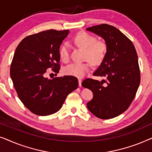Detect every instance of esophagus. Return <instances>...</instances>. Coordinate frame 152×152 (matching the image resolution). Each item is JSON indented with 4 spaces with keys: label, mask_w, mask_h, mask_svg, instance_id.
Wrapping results in <instances>:
<instances>
[{
    "label": "esophagus",
    "mask_w": 152,
    "mask_h": 152,
    "mask_svg": "<svg viewBox=\"0 0 152 152\" xmlns=\"http://www.w3.org/2000/svg\"><path fill=\"white\" fill-rule=\"evenodd\" d=\"M78 82H79V86H80L81 87V86H82V79H79Z\"/></svg>",
    "instance_id": "esophagus-1"
}]
</instances>
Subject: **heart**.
I'll return each instance as SVG.
<instances>
[{
  "label": "heart",
  "instance_id": "b5f03b06",
  "mask_svg": "<svg viewBox=\"0 0 152 152\" xmlns=\"http://www.w3.org/2000/svg\"><path fill=\"white\" fill-rule=\"evenodd\" d=\"M74 42L77 45L84 49V58L90 61L75 62L64 68V73L68 75L83 77L91 68V62L94 65H99L104 60L108 51L107 43L104 41H97L96 37L90 33L80 32L74 37ZM59 56L62 61L67 62L70 59V46L65 42L61 45Z\"/></svg>",
  "mask_w": 152,
  "mask_h": 152
}]
</instances>
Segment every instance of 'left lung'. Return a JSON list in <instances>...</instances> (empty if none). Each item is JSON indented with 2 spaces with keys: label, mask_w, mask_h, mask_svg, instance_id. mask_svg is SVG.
Returning <instances> with one entry per match:
<instances>
[{
  "label": "left lung",
  "mask_w": 152,
  "mask_h": 152,
  "mask_svg": "<svg viewBox=\"0 0 152 152\" xmlns=\"http://www.w3.org/2000/svg\"><path fill=\"white\" fill-rule=\"evenodd\" d=\"M86 30L102 37L108 46L104 60L93 73L105 80L87 78L82 83L93 93L87 107L98 118L111 119L124 113L136 96L140 82L138 55L132 41L114 26L102 24Z\"/></svg>",
  "instance_id": "obj_1"
}]
</instances>
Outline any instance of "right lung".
<instances>
[{
	"label": "right lung",
	"mask_w": 152,
	"mask_h": 152,
	"mask_svg": "<svg viewBox=\"0 0 152 152\" xmlns=\"http://www.w3.org/2000/svg\"><path fill=\"white\" fill-rule=\"evenodd\" d=\"M68 32V30H48L29 35L16 49L10 76L18 98L36 115L57 112L68 95L78 87L74 76L46 77L49 68L59 72V48Z\"/></svg>",
	"instance_id": "obj_1"
}]
</instances>
